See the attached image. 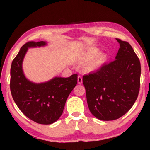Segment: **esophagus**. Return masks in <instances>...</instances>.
I'll list each match as a JSON object with an SVG mask.
<instances>
[{
    "label": "esophagus",
    "mask_w": 150,
    "mask_h": 150,
    "mask_svg": "<svg viewBox=\"0 0 150 150\" xmlns=\"http://www.w3.org/2000/svg\"><path fill=\"white\" fill-rule=\"evenodd\" d=\"M78 83L79 84L83 83V78H82L81 76H78Z\"/></svg>",
    "instance_id": "esophagus-1"
}]
</instances>
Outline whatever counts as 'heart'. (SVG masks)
Listing matches in <instances>:
<instances>
[{
    "mask_svg": "<svg viewBox=\"0 0 150 150\" xmlns=\"http://www.w3.org/2000/svg\"><path fill=\"white\" fill-rule=\"evenodd\" d=\"M99 53V49L97 48L90 49L81 54L79 59L81 63H87V68L89 70H93L104 63L107 58V54L104 52Z\"/></svg>",
    "mask_w": 150,
    "mask_h": 150,
    "instance_id": "1",
    "label": "heart"
}]
</instances>
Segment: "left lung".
Listing matches in <instances>:
<instances>
[{"label":"left lung","instance_id":"1","mask_svg":"<svg viewBox=\"0 0 150 150\" xmlns=\"http://www.w3.org/2000/svg\"><path fill=\"white\" fill-rule=\"evenodd\" d=\"M115 60L83 76L90 112L100 120L119 119L132 108L140 89L141 63L128 42L116 38Z\"/></svg>","mask_w":150,"mask_h":150}]
</instances>
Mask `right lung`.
Listing matches in <instances>:
<instances>
[{
  "label": "right lung",
  "mask_w": 150,
  "mask_h": 150,
  "mask_svg": "<svg viewBox=\"0 0 150 150\" xmlns=\"http://www.w3.org/2000/svg\"><path fill=\"white\" fill-rule=\"evenodd\" d=\"M45 42H28L24 44L11 67L10 90L13 99L24 115L40 124H51L63 113L65 102L77 84V74L68 78L55 77L44 83L26 79L22 61L28 48L44 46Z\"/></svg>",
  "instance_id": "obj_1"
}]
</instances>
